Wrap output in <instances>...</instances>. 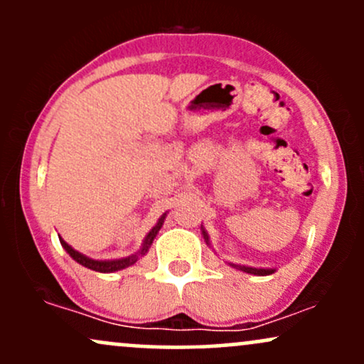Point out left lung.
Returning a JSON list of instances; mask_svg holds the SVG:
<instances>
[{
  "mask_svg": "<svg viewBox=\"0 0 364 364\" xmlns=\"http://www.w3.org/2000/svg\"><path fill=\"white\" fill-rule=\"evenodd\" d=\"M202 232H203V237H205V241H207V245H208V236H207L205 229H202ZM229 265H232L237 270H243V272H246V274H253V275H270V274L275 272V269H255V267L235 265V263H229Z\"/></svg>",
  "mask_w": 364,
  "mask_h": 364,
  "instance_id": "8db88e82",
  "label": "left lung"
}]
</instances>
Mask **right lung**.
<instances>
[{
    "mask_svg": "<svg viewBox=\"0 0 364 364\" xmlns=\"http://www.w3.org/2000/svg\"><path fill=\"white\" fill-rule=\"evenodd\" d=\"M164 219H166V214H162L161 219L157 220V224L154 225V228L149 231V235L145 236L144 245H141V248L139 250V252H136L135 255H129V257H127V258H118V260H92V258L85 257V255L77 252V250H73L72 246L66 243L65 240H61V237H60V241H61L63 248L66 250V253H70V257H72L77 263H80V265L87 267V269H90V270H95V272H102V274L116 272V270L127 269V267L133 265V263L139 260L140 257H144V255L149 252L150 245H152V241H154V237L157 236V232L161 231L162 224H164Z\"/></svg>",
    "mask_w": 364,
    "mask_h": 364,
    "instance_id": "add662e5",
    "label": "right lung"
}]
</instances>
